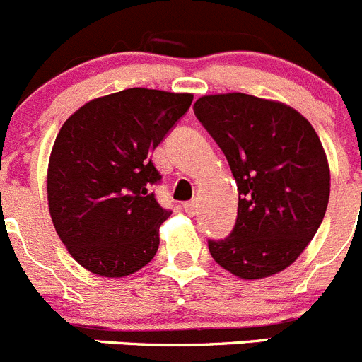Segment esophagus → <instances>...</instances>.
Instances as JSON below:
<instances>
[{
    "instance_id": "obj_1",
    "label": "esophagus",
    "mask_w": 362,
    "mask_h": 362,
    "mask_svg": "<svg viewBox=\"0 0 362 362\" xmlns=\"http://www.w3.org/2000/svg\"><path fill=\"white\" fill-rule=\"evenodd\" d=\"M183 208H185V211H187V214L190 215V217H194V215L197 214V203H195V201H190V203H185Z\"/></svg>"
}]
</instances>
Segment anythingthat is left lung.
<instances>
[{"mask_svg":"<svg viewBox=\"0 0 362 362\" xmlns=\"http://www.w3.org/2000/svg\"><path fill=\"white\" fill-rule=\"evenodd\" d=\"M238 188L237 222L208 240L221 267L258 280L289 267L325 217L330 170L316 131L296 109L246 93L206 95L194 104Z\"/></svg>","mask_w":362,"mask_h":362,"instance_id":"1","label":"left lung"}]
</instances>
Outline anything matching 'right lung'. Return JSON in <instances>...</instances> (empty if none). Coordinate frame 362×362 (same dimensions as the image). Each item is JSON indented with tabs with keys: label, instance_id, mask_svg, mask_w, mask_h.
Segmentation results:
<instances>
[{
	"label": "right lung",
	"instance_id": "1",
	"mask_svg": "<svg viewBox=\"0 0 362 362\" xmlns=\"http://www.w3.org/2000/svg\"><path fill=\"white\" fill-rule=\"evenodd\" d=\"M194 95L131 88L95 98L59 131L48 163V206L62 244L105 278L140 271L154 258L161 181L151 152L188 111Z\"/></svg>",
	"mask_w": 362,
	"mask_h": 362
}]
</instances>
